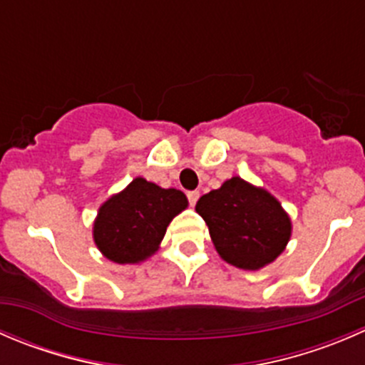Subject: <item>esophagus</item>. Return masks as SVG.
I'll list each match as a JSON object with an SVG mask.
<instances>
[{"mask_svg":"<svg viewBox=\"0 0 365 365\" xmlns=\"http://www.w3.org/2000/svg\"><path fill=\"white\" fill-rule=\"evenodd\" d=\"M187 197H189L190 207H194V205H196V201L200 200V192H197V190H189V192H187Z\"/></svg>","mask_w":365,"mask_h":365,"instance_id":"obj_1","label":"esophagus"}]
</instances>
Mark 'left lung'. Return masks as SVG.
Returning <instances> with one entry per match:
<instances>
[{
    "mask_svg": "<svg viewBox=\"0 0 365 365\" xmlns=\"http://www.w3.org/2000/svg\"><path fill=\"white\" fill-rule=\"evenodd\" d=\"M196 212L205 219L222 260L257 271L280 257L292 225L280 201L239 176L201 196Z\"/></svg>",
    "mask_w": 365,
    "mask_h": 365,
    "instance_id": "left-lung-1",
    "label": "left lung"
}]
</instances>
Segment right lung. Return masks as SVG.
I'll use <instances>...</instances> for the list:
<instances>
[{
  "label": "right lung",
  "instance_id": "add662e5",
  "mask_svg": "<svg viewBox=\"0 0 365 365\" xmlns=\"http://www.w3.org/2000/svg\"><path fill=\"white\" fill-rule=\"evenodd\" d=\"M187 205L182 190L162 189L139 176L101 205L94 221V242L115 264L146 260L158 250L173 217Z\"/></svg>",
  "mask_w": 365,
  "mask_h": 365
}]
</instances>
